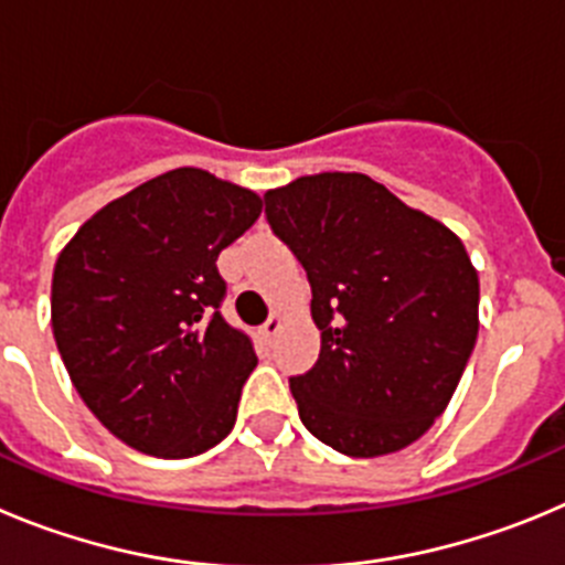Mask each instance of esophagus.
<instances>
[{
  "instance_id": "obj_1",
  "label": "esophagus",
  "mask_w": 565,
  "mask_h": 565,
  "mask_svg": "<svg viewBox=\"0 0 565 565\" xmlns=\"http://www.w3.org/2000/svg\"><path fill=\"white\" fill-rule=\"evenodd\" d=\"M281 323H284V318H281V315H278V312H273L270 318H267V320H264V323H262V334H264V338H267V340H273V338H276V334H278V329H281Z\"/></svg>"
}]
</instances>
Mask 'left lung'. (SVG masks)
Masks as SVG:
<instances>
[{
    "label": "left lung",
    "mask_w": 565,
    "mask_h": 565,
    "mask_svg": "<svg viewBox=\"0 0 565 565\" xmlns=\"http://www.w3.org/2000/svg\"><path fill=\"white\" fill-rule=\"evenodd\" d=\"M312 287L315 365L289 377L309 434L345 456L403 450L434 425L479 334V276L456 233L365 174L264 194Z\"/></svg>",
    "instance_id": "left-lung-1"
}]
</instances>
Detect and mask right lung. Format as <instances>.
<instances>
[{
    "label": "right lung",
    "instance_id": "right-lung-1",
    "mask_svg": "<svg viewBox=\"0 0 565 565\" xmlns=\"http://www.w3.org/2000/svg\"><path fill=\"white\" fill-rule=\"evenodd\" d=\"M262 213L247 188L174 169L109 202L53 273V334L75 391L104 428L162 459L220 445L256 369L222 315L216 258Z\"/></svg>",
    "mask_w": 565,
    "mask_h": 565
}]
</instances>
